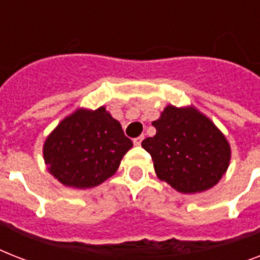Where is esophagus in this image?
Segmentation results:
<instances>
[{"instance_id": "1", "label": "esophagus", "mask_w": 260, "mask_h": 260, "mask_svg": "<svg viewBox=\"0 0 260 260\" xmlns=\"http://www.w3.org/2000/svg\"><path fill=\"white\" fill-rule=\"evenodd\" d=\"M143 138H144V136H139V138H135L134 139L135 146H140V144H142V142H143Z\"/></svg>"}]
</instances>
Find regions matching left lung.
<instances>
[{"instance_id":"left-lung-1","label":"left lung","mask_w":260,"mask_h":260,"mask_svg":"<svg viewBox=\"0 0 260 260\" xmlns=\"http://www.w3.org/2000/svg\"><path fill=\"white\" fill-rule=\"evenodd\" d=\"M154 138L143 140L155 173L179 193L213 187L230 166L231 147L221 131L196 108L169 105L156 121Z\"/></svg>"}]
</instances>
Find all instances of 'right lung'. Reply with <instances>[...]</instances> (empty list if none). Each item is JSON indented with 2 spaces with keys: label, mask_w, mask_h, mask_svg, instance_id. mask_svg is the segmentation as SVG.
<instances>
[{
  "label": "right lung",
  "mask_w": 260,
  "mask_h": 260,
  "mask_svg": "<svg viewBox=\"0 0 260 260\" xmlns=\"http://www.w3.org/2000/svg\"><path fill=\"white\" fill-rule=\"evenodd\" d=\"M132 146L120 122L101 106L78 109L63 118L46 139L43 155L60 183L87 189L112 177Z\"/></svg>",
  "instance_id": "right-lung-1"
}]
</instances>
